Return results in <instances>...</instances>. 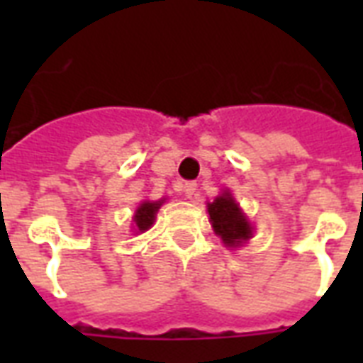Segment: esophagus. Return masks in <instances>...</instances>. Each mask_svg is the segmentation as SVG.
I'll list each match as a JSON object with an SVG mask.
<instances>
[{"mask_svg": "<svg viewBox=\"0 0 363 363\" xmlns=\"http://www.w3.org/2000/svg\"><path fill=\"white\" fill-rule=\"evenodd\" d=\"M196 190H198V184L196 182H184V186H182V192L186 198H194L196 196Z\"/></svg>", "mask_w": 363, "mask_h": 363, "instance_id": "1", "label": "esophagus"}]
</instances>
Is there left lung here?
Wrapping results in <instances>:
<instances>
[{
    "label": "left lung",
    "instance_id": "8db88e82",
    "mask_svg": "<svg viewBox=\"0 0 363 363\" xmlns=\"http://www.w3.org/2000/svg\"><path fill=\"white\" fill-rule=\"evenodd\" d=\"M207 211H209L211 224L215 228V232L220 235L224 245L228 247H238L239 242L252 238L250 224L228 192L207 205Z\"/></svg>",
    "mask_w": 363,
    "mask_h": 363
}]
</instances>
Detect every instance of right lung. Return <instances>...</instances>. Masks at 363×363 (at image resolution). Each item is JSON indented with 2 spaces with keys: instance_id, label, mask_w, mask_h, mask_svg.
Masks as SVG:
<instances>
[{
  "instance_id": "1",
  "label": "right lung",
  "mask_w": 363,
  "mask_h": 363,
  "mask_svg": "<svg viewBox=\"0 0 363 363\" xmlns=\"http://www.w3.org/2000/svg\"><path fill=\"white\" fill-rule=\"evenodd\" d=\"M164 203V199L162 201H145V203L139 205V209L135 211V216H133V220H135V226L139 232H145L148 228L152 226L154 222V215H156V211L160 209V205Z\"/></svg>"
}]
</instances>
